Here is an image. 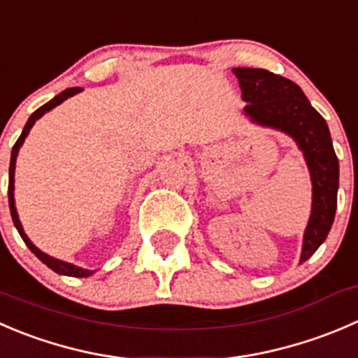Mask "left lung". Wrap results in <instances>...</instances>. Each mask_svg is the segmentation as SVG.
<instances>
[{"instance_id":"8db88e82","label":"left lung","mask_w":358,"mask_h":358,"mask_svg":"<svg viewBox=\"0 0 358 358\" xmlns=\"http://www.w3.org/2000/svg\"><path fill=\"white\" fill-rule=\"evenodd\" d=\"M245 112L253 122L275 127L297 141L311 173L313 208L304 232L301 262L325 241L338 206L339 162L324 117L311 106L301 87L267 69L234 68Z\"/></svg>"}]
</instances>
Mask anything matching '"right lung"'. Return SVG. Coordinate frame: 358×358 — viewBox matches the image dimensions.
<instances>
[{
	"instance_id": "right-lung-1",
	"label": "right lung",
	"mask_w": 358,
	"mask_h": 358,
	"mask_svg": "<svg viewBox=\"0 0 358 358\" xmlns=\"http://www.w3.org/2000/svg\"><path fill=\"white\" fill-rule=\"evenodd\" d=\"M82 89L80 87H71V89H66V91H62L61 94L55 96L54 99H50L48 103H45L43 106H40V108L36 110V112L33 113V115L29 117V120L26 122V126H24L22 129V134L19 136V140L15 141V145H13L12 148V159H10V171H8V204H10V213H12V220H13V225L17 227V231H19L20 238L24 239V243L27 245V248L31 250V252L34 253V255L38 257V259L41 260L43 264H47L48 267H50L52 271L59 273V275H66V276H75V278H83V276H89L92 275V271H89V269H82V267H76L73 266V264H68V262H62V260H57L54 259V257L47 255V253H43L41 250H38L36 246L31 243V239L27 238L26 232H24L22 225H20V220H19V215H17V210H15V201H13V171H15V159H17V152H19L20 145L24 143V140H26L27 133H29V129L33 127V124L36 122L38 119H40L41 115H43L45 112H48V110L55 108L57 105H61L64 99L71 98V96H75L76 92H80Z\"/></svg>"
}]
</instances>
